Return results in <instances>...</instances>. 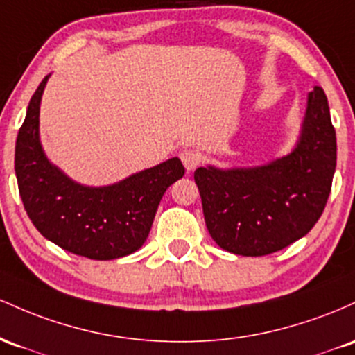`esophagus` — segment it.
Instances as JSON below:
<instances>
[{
  "label": "esophagus",
  "instance_id": "34e87169",
  "mask_svg": "<svg viewBox=\"0 0 355 355\" xmlns=\"http://www.w3.org/2000/svg\"><path fill=\"white\" fill-rule=\"evenodd\" d=\"M179 157H181L182 164H184V167L188 171L196 169V167L199 166V162H201V157H199V154L193 149H184L181 154H179Z\"/></svg>",
  "mask_w": 355,
  "mask_h": 355
}]
</instances>
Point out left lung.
<instances>
[{"label":"left lung","instance_id":"obj_1","mask_svg":"<svg viewBox=\"0 0 355 355\" xmlns=\"http://www.w3.org/2000/svg\"><path fill=\"white\" fill-rule=\"evenodd\" d=\"M336 162L327 97L313 87L292 153L263 166L194 171L211 238L241 257H263L300 240L324 213Z\"/></svg>","mask_w":355,"mask_h":355}]
</instances>
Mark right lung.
<instances>
[{
	"label": "right lung",
	"mask_w": 355,
	"mask_h": 355,
	"mask_svg": "<svg viewBox=\"0 0 355 355\" xmlns=\"http://www.w3.org/2000/svg\"><path fill=\"white\" fill-rule=\"evenodd\" d=\"M50 75L31 97L15 147L19 196L40 233L67 252L114 260L149 236L162 194L184 176L179 157L109 186H85L51 164L40 142V103Z\"/></svg>",
	"instance_id": "obj_1"
}]
</instances>
